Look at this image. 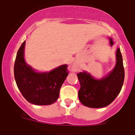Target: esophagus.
<instances>
[{
    "label": "esophagus",
    "instance_id": "1",
    "mask_svg": "<svg viewBox=\"0 0 135 135\" xmlns=\"http://www.w3.org/2000/svg\"><path fill=\"white\" fill-rule=\"evenodd\" d=\"M78 69H79V65H78L77 63H74L73 65H72L71 68H70V70L73 72H76L77 71Z\"/></svg>",
    "mask_w": 135,
    "mask_h": 135
}]
</instances>
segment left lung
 I'll return each instance as SVG.
<instances>
[{
	"label": "left lung",
	"instance_id": "obj_1",
	"mask_svg": "<svg viewBox=\"0 0 135 135\" xmlns=\"http://www.w3.org/2000/svg\"><path fill=\"white\" fill-rule=\"evenodd\" d=\"M80 83L79 100L89 108H103L111 104L120 92L124 81L125 71L120 49L116 51L115 68L105 77L97 80L89 73L77 74Z\"/></svg>",
	"mask_w": 135,
	"mask_h": 135
}]
</instances>
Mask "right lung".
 Here are the masks:
<instances>
[{
  "instance_id": "add662e5",
  "label": "right lung",
  "mask_w": 135,
  "mask_h": 135,
  "mask_svg": "<svg viewBox=\"0 0 135 135\" xmlns=\"http://www.w3.org/2000/svg\"><path fill=\"white\" fill-rule=\"evenodd\" d=\"M25 41L20 46L14 64V77L17 88L24 98L36 105L55 103L65 79L69 75L67 65H61L49 73H37L24 59Z\"/></svg>"
}]
</instances>
